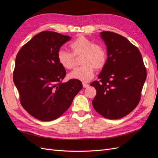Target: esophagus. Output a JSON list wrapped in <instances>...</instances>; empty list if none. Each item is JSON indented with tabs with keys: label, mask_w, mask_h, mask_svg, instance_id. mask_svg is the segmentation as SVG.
<instances>
[{
	"label": "esophagus",
	"mask_w": 158,
	"mask_h": 158,
	"mask_svg": "<svg viewBox=\"0 0 158 158\" xmlns=\"http://www.w3.org/2000/svg\"><path fill=\"white\" fill-rule=\"evenodd\" d=\"M82 85L84 88H88L89 86V84H87V83H85V82H83L82 83Z\"/></svg>",
	"instance_id": "esophagus-1"
}]
</instances>
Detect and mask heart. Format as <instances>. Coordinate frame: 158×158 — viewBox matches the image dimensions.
I'll list each match as a JSON object with an SVG mask.
<instances>
[{
  "label": "heart",
  "instance_id": "obj_1",
  "mask_svg": "<svg viewBox=\"0 0 158 158\" xmlns=\"http://www.w3.org/2000/svg\"><path fill=\"white\" fill-rule=\"evenodd\" d=\"M71 52L61 49L57 53V59L63 68L70 70L74 68L76 58L81 56L80 66L69 74L70 78L87 82L94 76V69L102 70L107 62V51L104 46L94 43L83 35L78 36L70 43Z\"/></svg>",
  "mask_w": 158,
  "mask_h": 158
}]
</instances>
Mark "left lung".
Instances as JSON below:
<instances>
[{"mask_svg": "<svg viewBox=\"0 0 158 158\" xmlns=\"http://www.w3.org/2000/svg\"><path fill=\"white\" fill-rule=\"evenodd\" d=\"M100 34L107 45L108 57L98 76L100 80L91 84L97 92L92 104L103 117L121 118L139 103L146 69L139 49L127 38L112 31Z\"/></svg>", "mask_w": 158, "mask_h": 158, "instance_id": "obj_1", "label": "left lung"}]
</instances>
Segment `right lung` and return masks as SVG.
<instances>
[{
	"label": "right lung",
	"mask_w": 158,
	"mask_h": 158,
	"mask_svg": "<svg viewBox=\"0 0 158 158\" xmlns=\"http://www.w3.org/2000/svg\"><path fill=\"white\" fill-rule=\"evenodd\" d=\"M71 39L44 31L23 45L16 57L13 72L23 108L38 120L50 121L67 110L82 88L76 79L63 83L66 72L57 59L60 47Z\"/></svg>",
	"instance_id": "obj_1"
}]
</instances>
